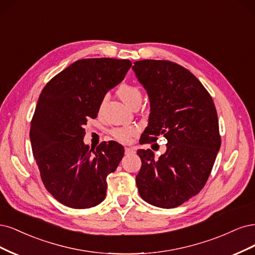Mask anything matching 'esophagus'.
<instances>
[{
    "mask_svg": "<svg viewBox=\"0 0 255 255\" xmlns=\"http://www.w3.org/2000/svg\"><path fill=\"white\" fill-rule=\"evenodd\" d=\"M134 149L132 147H125V153L126 154H130V153H134Z\"/></svg>",
    "mask_w": 255,
    "mask_h": 255,
    "instance_id": "obj_1",
    "label": "esophagus"
}]
</instances>
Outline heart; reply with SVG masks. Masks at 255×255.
Wrapping results in <instances>:
<instances>
[{
  "instance_id": "b5f03b06",
  "label": "heart",
  "mask_w": 255,
  "mask_h": 255,
  "mask_svg": "<svg viewBox=\"0 0 255 255\" xmlns=\"http://www.w3.org/2000/svg\"><path fill=\"white\" fill-rule=\"evenodd\" d=\"M118 94L121 100L129 107L132 104H134L135 102H141L142 100L141 90L132 85H128V84L121 85L118 89ZM136 132H137L136 127L126 126V127H121V128H114L111 131V134L114 138L118 139L119 142L127 143Z\"/></svg>"
}]
</instances>
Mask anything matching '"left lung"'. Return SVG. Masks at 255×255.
<instances>
[{
	"mask_svg": "<svg viewBox=\"0 0 255 255\" xmlns=\"http://www.w3.org/2000/svg\"><path fill=\"white\" fill-rule=\"evenodd\" d=\"M132 70L149 97L150 114L139 142L164 135L166 151L154 159L138 149L142 166L135 182L142 199L170 209L198 194L220 148L218 118L211 95L193 74L166 60H139Z\"/></svg>",
	"mask_w": 255,
	"mask_h": 255,
	"instance_id": "8db88e82",
	"label": "left lung"
}]
</instances>
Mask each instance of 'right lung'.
<instances>
[{
    "label": "right lung",
    "instance_id": "right-lung-1",
    "mask_svg": "<svg viewBox=\"0 0 255 255\" xmlns=\"http://www.w3.org/2000/svg\"><path fill=\"white\" fill-rule=\"evenodd\" d=\"M130 67L128 59H80L48 81L39 96L29 131L32 153L46 190L69 208L104 201L107 176L124 157L118 142H103L96 150L85 145L84 126L97 118L105 95Z\"/></svg>",
    "mask_w": 255,
    "mask_h": 255
}]
</instances>
